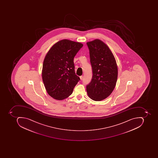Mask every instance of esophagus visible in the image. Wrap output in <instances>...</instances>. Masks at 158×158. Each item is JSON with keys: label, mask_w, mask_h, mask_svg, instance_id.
I'll list each match as a JSON object with an SVG mask.
<instances>
[{"label": "esophagus", "mask_w": 158, "mask_h": 158, "mask_svg": "<svg viewBox=\"0 0 158 158\" xmlns=\"http://www.w3.org/2000/svg\"><path fill=\"white\" fill-rule=\"evenodd\" d=\"M80 79L81 80H82L83 79V76H80Z\"/></svg>", "instance_id": "34e87169"}]
</instances>
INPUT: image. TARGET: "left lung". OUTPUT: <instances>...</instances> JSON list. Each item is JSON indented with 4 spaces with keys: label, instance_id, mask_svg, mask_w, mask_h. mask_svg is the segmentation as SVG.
Wrapping results in <instances>:
<instances>
[{
    "label": "left lung",
    "instance_id": "left-lung-1",
    "mask_svg": "<svg viewBox=\"0 0 158 158\" xmlns=\"http://www.w3.org/2000/svg\"><path fill=\"white\" fill-rule=\"evenodd\" d=\"M89 50L93 76L86 85L88 95L95 101L108 97L114 89L118 77L115 59L107 45L99 39L86 43Z\"/></svg>",
    "mask_w": 158,
    "mask_h": 158
}]
</instances>
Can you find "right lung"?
Returning a JSON list of instances; mask_svg holds the SVG:
<instances>
[{"label":"right lung","mask_w":158,"mask_h":158,"mask_svg":"<svg viewBox=\"0 0 158 158\" xmlns=\"http://www.w3.org/2000/svg\"><path fill=\"white\" fill-rule=\"evenodd\" d=\"M83 44L64 39L55 44L44 58L42 79L50 96L62 100L72 94L80 80L75 74L73 59Z\"/></svg>","instance_id":"right-lung-1"}]
</instances>
